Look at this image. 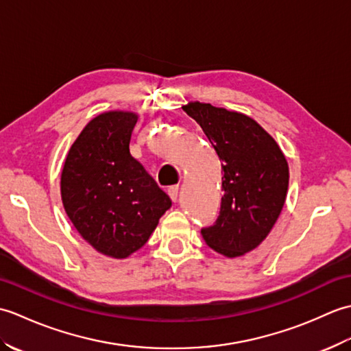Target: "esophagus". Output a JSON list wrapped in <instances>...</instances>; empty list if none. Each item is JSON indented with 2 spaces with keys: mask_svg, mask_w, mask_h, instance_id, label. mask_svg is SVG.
I'll return each instance as SVG.
<instances>
[{
  "mask_svg": "<svg viewBox=\"0 0 351 351\" xmlns=\"http://www.w3.org/2000/svg\"><path fill=\"white\" fill-rule=\"evenodd\" d=\"M178 191H180V187H178V185H171V187L167 189L169 196L171 200H173V202H176V199H178Z\"/></svg>",
  "mask_w": 351,
  "mask_h": 351,
  "instance_id": "34e87169",
  "label": "esophagus"
}]
</instances>
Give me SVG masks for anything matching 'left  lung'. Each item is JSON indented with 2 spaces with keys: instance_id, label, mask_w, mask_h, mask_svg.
<instances>
[{
  "instance_id": "left-lung-1",
  "label": "left lung",
  "mask_w": 351,
  "mask_h": 351,
  "mask_svg": "<svg viewBox=\"0 0 351 351\" xmlns=\"http://www.w3.org/2000/svg\"><path fill=\"white\" fill-rule=\"evenodd\" d=\"M182 110L200 125L221 161L220 215L200 232L220 255L243 256L265 240L285 205V155L263 126L243 113L199 101Z\"/></svg>"
}]
</instances>
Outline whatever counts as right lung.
I'll return each mask as SVG.
<instances>
[{
    "label": "right lung",
    "instance_id": "1",
    "mask_svg": "<svg viewBox=\"0 0 351 351\" xmlns=\"http://www.w3.org/2000/svg\"><path fill=\"white\" fill-rule=\"evenodd\" d=\"M138 116L106 111L93 117L71 146L62 170L64 211L95 250L125 259L143 247L171 206L130 152Z\"/></svg>",
    "mask_w": 351,
    "mask_h": 351
}]
</instances>
